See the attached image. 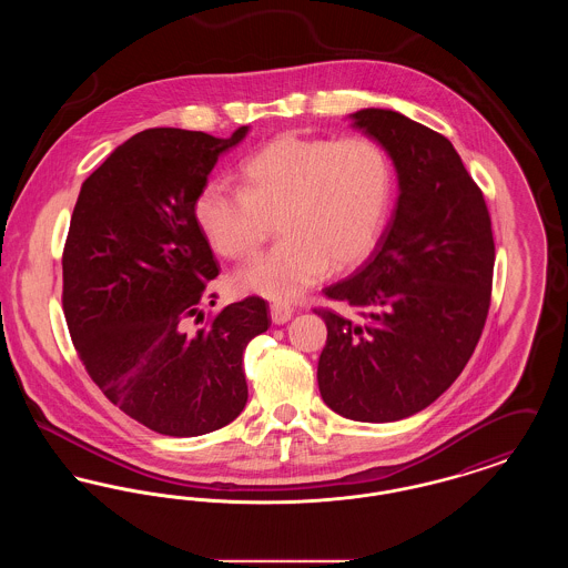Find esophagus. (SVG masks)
Masks as SVG:
<instances>
[{
  "label": "esophagus",
  "mask_w": 568,
  "mask_h": 568,
  "mask_svg": "<svg viewBox=\"0 0 568 568\" xmlns=\"http://www.w3.org/2000/svg\"><path fill=\"white\" fill-rule=\"evenodd\" d=\"M292 317H294V308H292L290 304H281V302H274V304H271L272 324H287Z\"/></svg>",
  "instance_id": "obj_1"
}]
</instances>
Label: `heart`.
Instances as JSON below:
<instances>
[{"label":"heart","mask_w":568,"mask_h":568,"mask_svg":"<svg viewBox=\"0 0 568 568\" xmlns=\"http://www.w3.org/2000/svg\"><path fill=\"white\" fill-rule=\"evenodd\" d=\"M392 204V165L371 138L283 134L241 165V190L209 183L193 213L213 251L244 260L268 236L281 243L232 276L241 294L296 300L362 262L377 244Z\"/></svg>","instance_id":"obj_1"}]
</instances>
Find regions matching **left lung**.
Returning <instances> with one entry per match:
<instances>
[{
	"instance_id": "1",
	"label": "left lung",
	"mask_w": 568,
	"mask_h": 568,
	"mask_svg": "<svg viewBox=\"0 0 568 568\" xmlns=\"http://www.w3.org/2000/svg\"><path fill=\"white\" fill-rule=\"evenodd\" d=\"M349 119L385 149L400 193L368 260L325 290L345 313L315 311L327 327L317 381L334 413L398 422L433 405L479 343L491 294V221L445 135L396 110H357Z\"/></svg>"
}]
</instances>
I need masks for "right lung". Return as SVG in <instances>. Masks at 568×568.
I'll list each match as a JSON object with an SVG mask.
<instances>
[{"mask_svg":"<svg viewBox=\"0 0 568 568\" xmlns=\"http://www.w3.org/2000/svg\"><path fill=\"white\" fill-rule=\"evenodd\" d=\"M246 134L248 125L230 138L176 128L132 135L82 183L70 221L72 343L110 403L165 436L213 433L243 413V353L271 325L268 304L248 296L190 329L219 274L193 206L219 155Z\"/></svg>","mask_w":568,"mask_h":568,"instance_id":"add662e5","label":"right lung"}]
</instances>
